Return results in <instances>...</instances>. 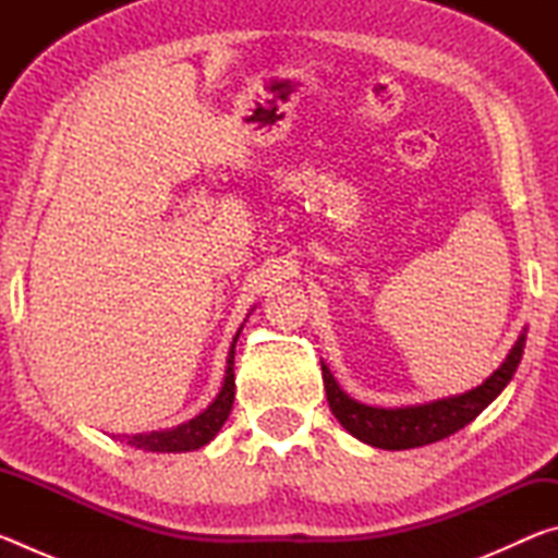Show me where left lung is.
<instances>
[{"mask_svg":"<svg viewBox=\"0 0 558 558\" xmlns=\"http://www.w3.org/2000/svg\"><path fill=\"white\" fill-rule=\"evenodd\" d=\"M526 335L522 332L509 349L502 366L485 379L477 389L460 396H448L421 405H405V409H374V405L359 403L339 389L332 372L323 364V379L329 409L335 418L366 446L384 450H409L421 448L452 436L475 421L489 403H493L505 386L512 381L519 362L524 354Z\"/></svg>","mask_w":558,"mask_h":558,"instance_id":"obj_1","label":"left lung"}]
</instances>
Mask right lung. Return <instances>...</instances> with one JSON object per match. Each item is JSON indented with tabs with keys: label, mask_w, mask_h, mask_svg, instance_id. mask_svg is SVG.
<instances>
[{
	"label": "right lung",
	"mask_w": 558,
	"mask_h": 558,
	"mask_svg": "<svg viewBox=\"0 0 558 558\" xmlns=\"http://www.w3.org/2000/svg\"><path fill=\"white\" fill-rule=\"evenodd\" d=\"M243 329V327H241ZM241 329L233 337L229 359H226V376L221 384V391L216 399L209 403V409L196 415V418L182 423V426L169 428V430H155V433H140V436H125L128 446L149 450V452H184V450H196L211 442L216 433L229 418L233 396H235V379H233V354H235V342H239ZM120 438V436H118Z\"/></svg>",
	"instance_id": "1"
}]
</instances>
